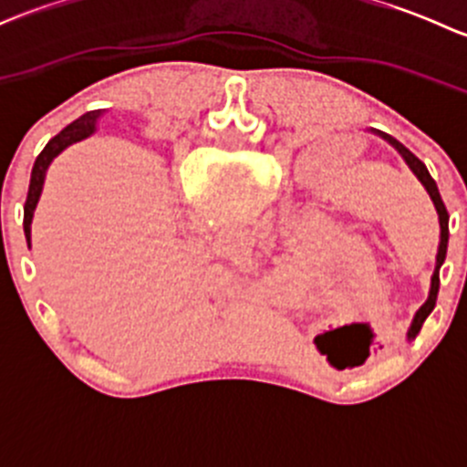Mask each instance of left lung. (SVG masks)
<instances>
[{
  "label": "left lung",
  "mask_w": 467,
  "mask_h": 467,
  "mask_svg": "<svg viewBox=\"0 0 467 467\" xmlns=\"http://www.w3.org/2000/svg\"><path fill=\"white\" fill-rule=\"evenodd\" d=\"M375 135H379L381 140H386L390 146H393L395 150H398L400 155H402V160L407 162V167L411 169L413 176L418 178V181L422 182V187L427 190V194H430L431 203L436 207V214H438V223H441V244H438V253H436V268H434V275H431V289H430V298L425 300V305H422L420 309L416 312V317H413L411 321V327H409L407 332V338L409 341H413V338L418 337V332H420L422 323L427 321V317H430L431 312H434L436 307V298H438V286H441V266L442 262H445V255H447V242H450V214H447L445 210V203H442L441 194H438V187H436V181L430 176V171H427L425 162H420V160L416 158V155L411 153V150L407 149L402 142H398L395 138H390L389 133H381V130H373Z\"/></svg>",
  "instance_id": "left-lung-1"
}]
</instances>
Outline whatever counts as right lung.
Returning a JSON list of instances; mask_svg holds the SVG:
<instances>
[{"mask_svg": "<svg viewBox=\"0 0 467 467\" xmlns=\"http://www.w3.org/2000/svg\"><path fill=\"white\" fill-rule=\"evenodd\" d=\"M101 117V110H92L86 112L83 117H78L77 121H72L69 126H65L56 138H51L47 142L42 153L36 158V164L31 169V182H29V194H26V203H25V234L26 242L31 246V221H33V212H36L37 201H40L42 194V185H45V176L49 164L54 162V158L58 153H63L69 144L81 142V140L89 138V135L97 130V119Z\"/></svg>", "mask_w": 467, "mask_h": 467, "instance_id": "obj_1", "label": "right lung"}]
</instances>
